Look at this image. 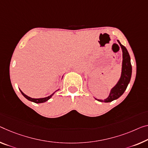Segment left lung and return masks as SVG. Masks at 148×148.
Wrapping results in <instances>:
<instances>
[{
  "label": "left lung",
  "mask_w": 148,
  "mask_h": 148,
  "mask_svg": "<svg viewBox=\"0 0 148 148\" xmlns=\"http://www.w3.org/2000/svg\"><path fill=\"white\" fill-rule=\"evenodd\" d=\"M118 42L121 46L123 53V61H122V74L120 80L118 82L116 85L111 90L110 95L107 99L103 100H98L100 102H104V103H110L114 100H116L121 96L126 90L128 83L130 81L132 76V65L130 62V57L126 47L123 45L120 44V42L118 40Z\"/></svg>",
  "instance_id": "obj_1"
}]
</instances>
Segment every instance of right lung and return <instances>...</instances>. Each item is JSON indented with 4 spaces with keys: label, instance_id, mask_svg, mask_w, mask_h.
Returning <instances> with one entry per match:
<instances>
[{
    "label": "right lung",
    "instance_id": "obj_1",
    "mask_svg": "<svg viewBox=\"0 0 148 148\" xmlns=\"http://www.w3.org/2000/svg\"><path fill=\"white\" fill-rule=\"evenodd\" d=\"M20 92H21V93L22 94V95H23V96L25 98H26V99H27L28 100H29V101H30L32 102H34V103H44V102L48 101V100L50 99V98L52 96H53V94H54V93H53V94L51 95L50 96H49V97H45V98H41V99H32V98L29 97L27 96V95H25L24 93L22 92L20 89Z\"/></svg>",
    "mask_w": 148,
    "mask_h": 148
}]
</instances>
